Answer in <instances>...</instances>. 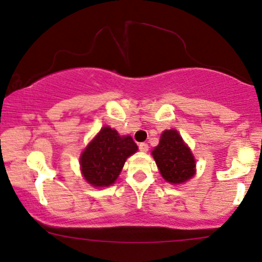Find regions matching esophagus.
Here are the masks:
<instances>
[{"label":"esophagus","mask_w":262,"mask_h":262,"mask_svg":"<svg viewBox=\"0 0 262 262\" xmlns=\"http://www.w3.org/2000/svg\"><path fill=\"white\" fill-rule=\"evenodd\" d=\"M138 148H140V150H142V152H147L148 150V144L146 142H141L138 144Z\"/></svg>","instance_id":"esophagus-1"}]
</instances>
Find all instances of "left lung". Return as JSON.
Here are the masks:
<instances>
[{"mask_svg":"<svg viewBox=\"0 0 262 262\" xmlns=\"http://www.w3.org/2000/svg\"><path fill=\"white\" fill-rule=\"evenodd\" d=\"M152 155L162 177L168 183L181 184L195 174V159L175 130L163 132Z\"/></svg>","mask_w":262,"mask_h":262,"instance_id":"left-lung-1","label":"left lung"}]
</instances>
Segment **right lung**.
<instances>
[{"mask_svg": "<svg viewBox=\"0 0 262 262\" xmlns=\"http://www.w3.org/2000/svg\"><path fill=\"white\" fill-rule=\"evenodd\" d=\"M137 150L130 136H119L118 131L103 127L81 156V170L93 186H109L118 179L127 157Z\"/></svg>", "mask_w": 262, "mask_h": 262, "instance_id": "right-lung-1", "label": "right lung"}]
</instances>
